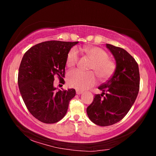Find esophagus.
I'll return each mask as SVG.
<instances>
[{
  "label": "esophagus",
  "mask_w": 156,
  "mask_h": 156,
  "mask_svg": "<svg viewBox=\"0 0 156 156\" xmlns=\"http://www.w3.org/2000/svg\"><path fill=\"white\" fill-rule=\"evenodd\" d=\"M83 93V91H81V90H78V89H77V90H76V94H78V95H80V94H82Z\"/></svg>",
  "instance_id": "esophagus-1"
}]
</instances>
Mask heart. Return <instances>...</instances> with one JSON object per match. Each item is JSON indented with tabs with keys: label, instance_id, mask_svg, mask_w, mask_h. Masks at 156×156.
Masks as SVG:
<instances>
[{
	"label": "heart",
	"instance_id": "1",
	"mask_svg": "<svg viewBox=\"0 0 156 156\" xmlns=\"http://www.w3.org/2000/svg\"><path fill=\"white\" fill-rule=\"evenodd\" d=\"M83 51L92 60L89 69L94 71L100 80H106L112 76L115 71V64L108 58V54L104 49L98 47H87L83 49ZM78 50L76 47H73L68 52L66 65L72 67L78 62ZM67 83L70 87L84 90L96 84V77L91 72H83L74 69L68 72Z\"/></svg>",
	"mask_w": 156,
	"mask_h": 156
}]
</instances>
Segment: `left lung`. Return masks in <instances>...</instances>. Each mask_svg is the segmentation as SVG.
I'll list each match as a JSON object with an SVG mask.
<instances>
[{
  "instance_id": "obj_1",
  "label": "left lung",
  "mask_w": 156,
  "mask_h": 156,
  "mask_svg": "<svg viewBox=\"0 0 156 156\" xmlns=\"http://www.w3.org/2000/svg\"><path fill=\"white\" fill-rule=\"evenodd\" d=\"M106 47L115 58V72L98 87L102 94L95 95L87 108L90 120L101 126L122 120L135 102L140 88L139 68L135 59L122 48L110 44H106Z\"/></svg>"
}]
</instances>
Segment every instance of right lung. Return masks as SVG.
Listing matches in <instances>:
<instances>
[{"mask_svg": "<svg viewBox=\"0 0 156 156\" xmlns=\"http://www.w3.org/2000/svg\"><path fill=\"white\" fill-rule=\"evenodd\" d=\"M78 42L51 41L38 43L23 56L18 70V84L27 109L41 122H58L67 113L69 103L76 95L74 89L54 87L55 76L65 83L68 52Z\"/></svg>", "mask_w": 156, "mask_h": 156, "instance_id": "1", "label": "right lung"}]
</instances>
